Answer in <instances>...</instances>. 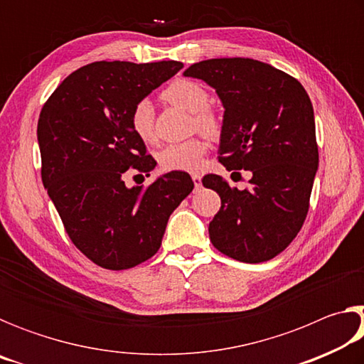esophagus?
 <instances>
[{
  "instance_id": "obj_1",
  "label": "esophagus",
  "mask_w": 364,
  "mask_h": 364,
  "mask_svg": "<svg viewBox=\"0 0 364 364\" xmlns=\"http://www.w3.org/2000/svg\"><path fill=\"white\" fill-rule=\"evenodd\" d=\"M193 181L196 189H199L202 186V176L199 173H193Z\"/></svg>"
}]
</instances>
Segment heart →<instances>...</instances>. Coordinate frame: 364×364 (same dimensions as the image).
Returning <instances> with one entry per match:
<instances>
[{
  "label": "heart",
  "instance_id": "1",
  "mask_svg": "<svg viewBox=\"0 0 364 364\" xmlns=\"http://www.w3.org/2000/svg\"><path fill=\"white\" fill-rule=\"evenodd\" d=\"M165 101L194 114V123L200 132L215 134L220 123L210 110H207L208 91L204 86L191 82V80H178L164 91ZM132 130L139 139L151 141L154 138V106L151 101L143 100L134 104L130 114ZM205 156V144L200 139H189L184 143L167 144L157 154L159 164L164 170L176 171H196L200 168Z\"/></svg>",
  "mask_w": 364,
  "mask_h": 364
}]
</instances>
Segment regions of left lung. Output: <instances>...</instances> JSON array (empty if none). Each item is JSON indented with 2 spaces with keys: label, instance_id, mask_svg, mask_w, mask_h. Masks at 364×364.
Returning <instances> with one entry per match:
<instances>
[{
  "label": "left lung",
  "instance_id": "1",
  "mask_svg": "<svg viewBox=\"0 0 364 364\" xmlns=\"http://www.w3.org/2000/svg\"><path fill=\"white\" fill-rule=\"evenodd\" d=\"M183 75L212 86L223 104L220 162L252 173L247 189L204 176L221 199L210 241L234 260L267 262L294 241L308 213L318 170L310 97L294 77L254 59L200 60Z\"/></svg>",
  "mask_w": 364,
  "mask_h": 364
}]
</instances>
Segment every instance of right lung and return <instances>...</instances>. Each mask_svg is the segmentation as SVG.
<instances>
[{
  "instance_id": "obj_1",
  "label": "right lung",
  "mask_w": 364,
  "mask_h": 364,
  "mask_svg": "<svg viewBox=\"0 0 364 364\" xmlns=\"http://www.w3.org/2000/svg\"><path fill=\"white\" fill-rule=\"evenodd\" d=\"M183 69L178 60L93 63L70 73L41 109V180L77 249L106 269H128L160 249L170 215L194 188L186 171L149 186L157 162L130 125L134 104Z\"/></svg>"
}]
</instances>
